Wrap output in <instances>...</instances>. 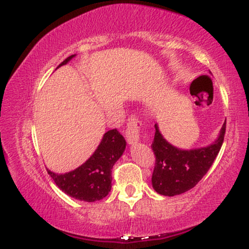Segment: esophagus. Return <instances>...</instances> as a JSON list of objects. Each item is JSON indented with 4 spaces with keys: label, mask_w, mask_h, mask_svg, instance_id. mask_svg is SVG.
I'll list each match as a JSON object with an SVG mask.
<instances>
[{
    "label": "esophagus",
    "mask_w": 249,
    "mask_h": 249,
    "mask_svg": "<svg viewBox=\"0 0 249 249\" xmlns=\"http://www.w3.org/2000/svg\"><path fill=\"white\" fill-rule=\"evenodd\" d=\"M142 122L136 115H131L127 120V128H125V137L129 144H135L139 139V132H141Z\"/></svg>",
    "instance_id": "obj_1"
}]
</instances>
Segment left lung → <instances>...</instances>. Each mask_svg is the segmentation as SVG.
<instances>
[{"instance_id":"left-lung-1","label":"left lung","mask_w":249,"mask_h":249,"mask_svg":"<svg viewBox=\"0 0 249 249\" xmlns=\"http://www.w3.org/2000/svg\"><path fill=\"white\" fill-rule=\"evenodd\" d=\"M226 125L227 121H224L219 138L214 144L192 151H181L170 145L155 124L154 141L151 145L155 155L153 188L164 196L179 195L194 188L206 175L219 154Z\"/></svg>"}]
</instances>
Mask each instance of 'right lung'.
I'll return each mask as SVG.
<instances>
[{
  "label": "right lung",
  "mask_w": 249,
  "mask_h": 249,
  "mask_svg": "<svg viewBox=\"0 0 249 249\" xmlns=\"http://www.w3.org/2000/svg\"><path fill=\"white\" fill-rule=\"evenodd\" d=\"M73 56H68L60 66L66 64ZM124 148V136L117 129H111L105 132L94 154L79 168L64 175H57L50 170L47 172L56 186L67 195L84 202L100 200L110 193L112 168Z\"/></svg>",
  "instance_id": "add662e5"
}]
</instances>
